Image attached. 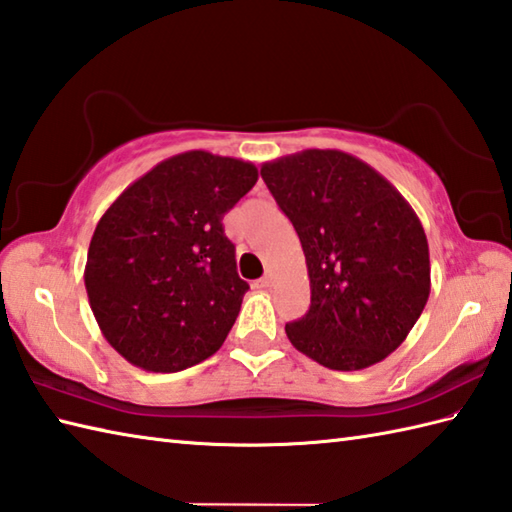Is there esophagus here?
<instances>
[{"label":"esophagus","mask_w":512,"mask_h":512,"mask_svg":"<svg viewBox=\"0 0 512 512\" xmlns=\"http://www.w3.org/2000/svg\"><path fill=\"white\" fill-rule=\"evenodd\" d=\"M255 286H257V288H270V286H273V275H264L262 279L257 281Z\"/></svg>","instance_id":"obj_1"}]
</instances>
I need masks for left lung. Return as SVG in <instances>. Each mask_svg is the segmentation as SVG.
<instances>
[{
	"mask_svg": "<svg viewBox=\"0 0 512 512\" xmlns=\"http://www.w3.org/2000/svg\"><path fill=\"white\" fill-rule=\"evenodd\" d=\"M262 178L295 226L310 277V310L290 343L323 367L376 365L407 339L431 292L429 244L387 178L339 149L264 162Z\"/></svg>",
	"mask_w": 512,
	"mask_h": 512,
	"instance_id": "obj_1",
	"label": "left lung"
}]
</instances>
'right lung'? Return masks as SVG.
Masks as SVG:
<instances>
[{"mask_svg": "<svg viewBox=\"0 0 512 512\" xmlns=\"http://www.w3.org/2000/svg\"><path fill=\"white\" fill-rule=\"evenodd\" d=\"M257 167L193 149L129 184L94 228L85 290L103 336L147 372H180L220 350L248 284L222 217Z\"/></svg>", "mask_w": 512, "mask_h": 512, "instance_id": "add662e5", "label": "right lung"}]
</instances>
